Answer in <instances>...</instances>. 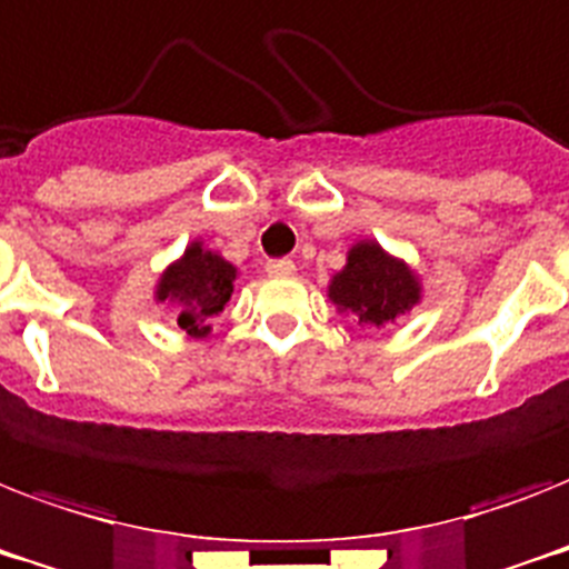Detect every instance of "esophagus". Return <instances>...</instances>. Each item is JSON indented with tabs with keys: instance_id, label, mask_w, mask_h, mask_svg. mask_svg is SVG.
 <instances>
[{
	"instance_id": "obj_1",
	"label": "esophagus",
	"mask_w": 569,
	"mask_h": 569,
	"mask_svg": "<svg viewBox=\"0 0 569 569\" xmlns=\"http://www.w3.org/2000/svg\"><path fill=\"white\" fill-rule=\"evenodd\" d=\"M267 272L270 276H293L297 263L290 261V258H272V261H267Z\"/></svg>"
}]
</instances>
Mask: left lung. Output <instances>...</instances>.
I'll return each mask as SVG.
<instances>
[{
    "label": "left lung",
    "mask_w": 569,
    "mask_h": 569,
    "mask_svg": "<svg viewBox=\"0 0 569 569\" xmlns=\"http://www.w3.org/2000/svg\"><path fill=\"white\" fill-rule=\"evenodd\" d=\"M329 297L340 311L356 313L358 322L385 326L420 299V288L406 263L385 256L379 243H358L331 279Z\"/></svg>",
    "instance_id": "left-lung-1"
}]
</instances>
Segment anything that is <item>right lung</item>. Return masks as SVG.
Returning a JSON list of instances; mask_svg holds the SVG:
<instances>
[{"label": "right lung", "instance_id": "add662e5", "mask_svg": "<svg viewBox=\"0 0 569 569\" xmlns=\"http://www.w3.org/2000/svg\"><path fill=\"white\" fill-rule=\"evenodd\" d=\"M231 281H234V267L193 243L184 258L161 276L158 299L179 302V311H176L179 326L202 338L208 335V320L213 313H220L231 299V290H234Z\"/></svg>", "mask_w": 569, "mask_h": 569}]
</instances>
